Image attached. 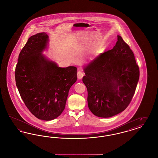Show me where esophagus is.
<instances>
[{
    "instance_id": "1",
    "label": "esophagus",
    "mask_w": 158,
    "mask_h": 158,
    "mask_svg": "<svg viewBox=\"0 0 158 158\" xmlns=\"http://www.w3.org/2000/svg\"><path fill=\"white\" fill-rule=\"evenodd\" d=\"M84 76V73L81 70H79L77 72V78L79 79H82L83 76Z\"/></svg>"
}]
</instances>
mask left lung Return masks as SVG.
Segmentation results:
<instances>
[{
	"instance_id": "1",
	"label": "left lung",
	"mask_w": 158,
	"mask_h": 158,
	"mask_svg": "<svg viewBox=\"0 0 158 158\" xmlns=\"http://www.w3.org/2000/svg\"><path fill=\"white\" fill-rule=\"evenodd\" d=\"M83 70L88 107L95 115L111 117L127 107L140 72L134 53L121 36L113 49L100 54Z\"/></svg>"
}]
</instances>
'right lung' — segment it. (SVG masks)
I'll return each instance as SVG.
<instances>
[{"label":"right lung","instance_id":"right-lung-1","mask_svg":"<svg viewBox=\"0 0 158 158\" xmlns=\"http://www.w3.org/2000/svg\"><path fill=\"white\" fill-rule=\"evenodd\" d=\"M48 36L45 32L31 36L19 53L15 81L21 97L38 119L52 120L65 108L70 87L77 80V68H60L42 54Z\"/></svg>","mask_w":158,"mask_h":158}]
</instances>
